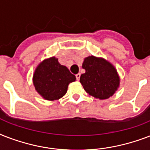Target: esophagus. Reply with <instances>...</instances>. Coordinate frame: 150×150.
Wrapping results in <instances>:
<instances>
[{
  "label": "esophagus",
  "mask_w": 150,
  "mask_h": 150,
  "mask_svg": "<svg viewBox=\"0 0 150 150\" xmlns=\"http://www.w3.org/2000/svg\"><path fill=\"white\" fill-rule=\"evenodd\" d=\"M75 76H76V79L79 81V79H80V76H81V74H80V73H79V74H77V75H75Z\"/></svg>",
  "instance_id": "obj_1"
}]
</instances>
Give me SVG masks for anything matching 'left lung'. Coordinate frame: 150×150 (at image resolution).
<instances>
[{
    "label": "left lung",
    "instance_id": "8db88e82",
    "mask_svg": "<svg viewBox=\"0 0 150 150\" xmlns=\"http://www.w3.org/2000/svg\"><path fill=\"white\" fill-rule=\"evenodd\" d=\"M82 68L86 70L80 76V82L85 91L94 98L106 100L115 93L120 86L117 69L110 61L103 57H85Z\"/></svg>",
    "mask_w": 150,
    "mask_h": 150
}]
</instances>
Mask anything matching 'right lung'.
Segmentation results:
<instances>
[{"mask_svg":"<svg viewBox=\"0 0 150 150\" xmlns=\"http://www.w3.org/2000/svg\"><path fill=\"white\" fill-rule=\"evenodd\" d=\"M76 78L55 57L44 59L35 69L33 82L36 92L46 100H57L67 93L68 85Z\"/></svg>","mask_w":150,"mask_h":150,"instance_id":"right-lung-1","label":"right lung"}]
</instances>
